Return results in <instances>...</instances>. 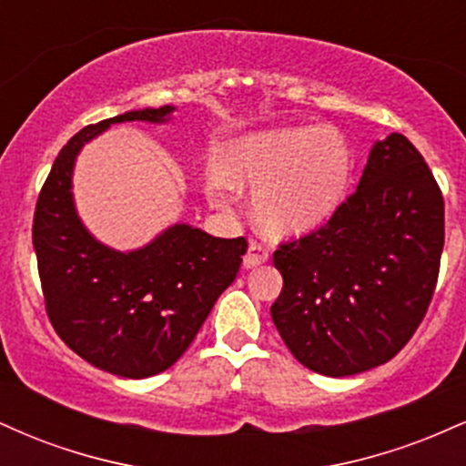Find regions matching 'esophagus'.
<instances>
[{
    "label": "esophagus",
    "instance_id": "obj_1",
    "mask_svg": "<svg viewBox=\"0 0 466 466\" xmlns=\"http://www.w3.org/2000/svg\"><path fill=\"white\" fill-rule=\"evenodd\" d=\"M267 258H269V251H267V248H263V245L258 243H249V248L243 256V265L245 269H254V267L267 263Z\"/></svg>",
    "mask_w": 466,
    "mask_h": 466
}]
</instances>
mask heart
Masks as SVG:
<instances>
[{"label": "heart", "instance_id": "1", "mask_svg": "<svg viewBox=\"0 0 466 466\" xmlns=\"http://www.w3.org/2000/svg\"><path fill=\"white\" fill-rule=\"evenodd\" d=\"M352 151L344 133L324 125L285 127L238 136L226 148V173L212 168L206 188L226 201L229 179L254 190V212L276 237L307 234L346 199Z\"/></svg>", "mask_w": 466, "mask_h": 466}]
</instances>
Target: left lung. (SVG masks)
<instances>
[{
    "label": "left lung",
    "mask_w": 466,
    "mask_h": 466,
    "mask_svg": "<svg viewBox=\"0 0 466 466\" xmlns=\"http://www.w3.org/2000/svg\"><path fill=\"white\" fill-rule=\"evenodd\" d=\"M445 201L400 133L372 144L360 186L318 232L282 245L271 319L309 370L350 377L392 360L434 296Z\"/></svg>",
    "instance_id": "1"
}]
</instances>
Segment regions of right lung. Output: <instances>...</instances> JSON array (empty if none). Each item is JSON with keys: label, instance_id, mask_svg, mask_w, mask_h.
Listing matches in <instances>:
<instances>
[{"label": "right lung", "instance_id": "obj_1", "mask_svg": "<svg viewBox=\"0 0 466 466\" xmlns=\"http://www.w3.org/2000/svg\"><path fill=\"white\" fill-rule=\"evenodd\" d=\"M177 106L133 109L85 127L61 148L35 210L32 245L50 322L76 355L127 379L164 372L184 355L232 285L248 240L173 223L147 245L116 249L89 232L74 201V166L111 125H166Z\"/></svg>", "mask_w": 466, "mask_h": 466}]
</instances>
